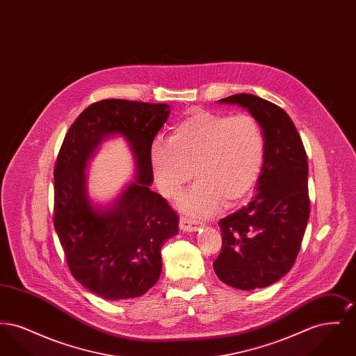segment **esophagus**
I'll return each instance as SVG.
<instances>
[{
	"instance_id": "obj_1",
	"label": "esophagus",
	"mask_w": 356,
	"mask_h": 356,
	"mask_svg": "<svg viewBox=\"0 0 356 356\" xmlns=\"http://www.w3.org/2000/svg\"><path fill=\"white\" fill-rule=\"evenodd\" d=\"M202 227V224L199 221L193 220L191 218L181 216L180 218V229L186 231V232H195Z\"/></svg>"
}]
</instances>
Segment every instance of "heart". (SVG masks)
Segmentation results:
<instances>
[{
    "mask_svg": "<svg viewBox=\"0 0 356 356\" xmlns=\"http://www.w3.org/2000/svg\"><path fill=\"white\" fill-rule=\"evenodd\" d=\"M264 154V136L254 116L197 111L173 129L170 143L153 144L151 163L161 193L170 199L195 173L197 181L179 207L188 215L209 216L222 202L236 203L254 188Z\"/></svg>",
    "mask_w": 356,
    "mask_h": 356,
    "instance_id": "obj_1",
    "label": "heart"
}]
</instances>
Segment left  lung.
Masks as SVG:
<instances>
[{
  "mask_svg": "<svg viewBox=\"0 0 356 356\" xmlns=\"http://www.w3.org/2000/svg\"><path fill=\"white\" fill-rule=\"evenodd\" d=\"M218 102L238 105L259 121L266 154L252 202L219 221L222 245L213 270L229 287H268L292 268L309 218L305 147L280 106L248 93Z\"/></svg>",
  "mask_w": 356,
  "mask_h": 356,
  "instance_id": "1",
  "label": "left lung"
}]
</instances>
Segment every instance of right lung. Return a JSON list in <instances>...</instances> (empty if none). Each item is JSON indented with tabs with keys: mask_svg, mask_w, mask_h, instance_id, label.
Wrapping results in <instances>:
<instances>
[{
	"mask_svg": "<svg viewBox=\"0 0 356 356\" xmlns=\"http://www.w3.org/2000/svg\"><path fill=\"white\" fill-rule=\"evenodd\" d=\"M168 104L102 100L69 128L54 167V228L74 279L106 300L144 295L160 277L163 244L179 216L151 191V149ZM121 135L136 159V180L108 207L87 193V161L106 138Z\"/></svg>",
	"mask_w": 356,
	"mask_h": 356,
	"instance_id": "obj_1",
	"label": "right lung"
}]
</instances>
